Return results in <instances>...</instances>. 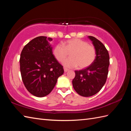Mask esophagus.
Instances as JSON below:
<instances>
[{
	"mask_svg": "<svg viewBox=\"0 0 131 131\" xmlns=\"http://www.w3.org/2000/svg\"><path fill=\"white\" fill-rule=\"evenodd\" d=\"M69 70V69H66V68H64V71H65V73H66V72H67V71H68Z\"/></svg>",
	"mask_w": 131,
	"mask_h": 131,
	"instance_id": "1",
	"label": "esophagus"
}]
</instances>
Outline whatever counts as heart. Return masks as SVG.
Instances as JSON below:
<instances>
[{"label":"heart","instance_id":"b5f03b06","mask_svg":"<svg viewBox=\"0 0 131 131\" xmlns=\"http://www.w3.org/2000/svg\"><path fill=\"white\" fill-rule=\"evenodd\" d=\"M53 52L60 62L65 60L70 53V57L63 62V66L69 68L77 66L80 69L87 68L94 62L96 56L95 47L78 38L68 40L63 44H57Z\"/></svg>","mask_w":131,"mask_h":131}]
</instances>
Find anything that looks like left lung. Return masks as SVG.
<instances>
[{
  "label": "left lung",
  "mask_w": 131,
  "mask_h": 131,
  "mask_svg": "<svg viewBox=\"0 0 131 131\" xmlns=\"http://www.w3.org/2000/svg\"><path fill=\"white\" fill-rule=\"evenodd\" d=\"M96 50L94 62L87 68L75 71L72 81L74 89L83 97H90L98 93L107 79L109 66V54L105 46L96 38L88 36Z\"/></svg>",
  "instance_id": "obj_1"
}]
</instances>
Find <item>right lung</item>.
Returning a JSON list of instances; mask_svg holds the SVG:
<instances>
[{
    "instance_id": "right-lung-1",
    "label": "right lung",
    "mask_w": 131,
    "mask_h": 131,
    "mask_svg": "<svg viewBox=\"0 0 131 131\" xmlns=\"http://www.w3.org/2000/svg\"><path fill=\"white\" fill-rule=\"evenodd\" d=\"M51 38L40 36L25 46L19 63L22 79L27 90L36 97L51 93L58 78L63 74V66L53 54Z\"/></svg>"
}]
</instances>
